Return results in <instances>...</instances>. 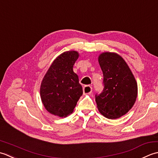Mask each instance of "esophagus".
I'll return each instance as SVG.
<instances>
[{
  "mask_svg": "<svg viewBox=\"0 0 158 158\" xmlns=\"http://www.w3.org/2000/svg\"><path fill=\"white\" fill-rule=\"evenodd\" d=\"M84 94H90L92 92V86L90 85H86L83 87Z\"/></svg>",
  "mask_w": 158,
  "mask_h": 158,
  "instance_id": "esophagus-1",
  "label": "esophagus"
}]
</instances>
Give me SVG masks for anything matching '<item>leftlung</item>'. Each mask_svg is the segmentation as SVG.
Returning <instances> with one entry per match:
<instances>
[{"label": "left lung", "instance_id": "obj_1", "mask_svg": "<svg viewBox=\"0 0 158 158\" xmlns=\"http://www.w3.org/2000/svg\"><path fill=\"white\" fill-rule=\"evenodd\" d=\"M98 60L104 76L103 91L95 95L98 110L108 118H119L136 102V81L127 63L117 54L102 53Z\"/></svg>", "mask_w": 158, "mask_h": 158}]
</instances>
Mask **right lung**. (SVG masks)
Wrapping results in <instances>:
<instances>
[{"label": "right lung", "instance_id": "right-lung-1", "mask_svg": "<svg viewBox=\"0 0 158 158\" xmlns=\"http://www.w3.org/2000/svg\"><path fill=\"white\" fill-rule=\"evenodd\" d=\"M76 51H68L53 61L42 80L41 101L51 114L65 117L72 113L83 91L73 67L78 58Z\"/></svg>", "mask_w": 158, "mask_h": 158}]
</instances>
